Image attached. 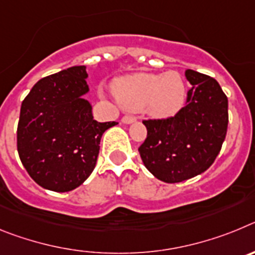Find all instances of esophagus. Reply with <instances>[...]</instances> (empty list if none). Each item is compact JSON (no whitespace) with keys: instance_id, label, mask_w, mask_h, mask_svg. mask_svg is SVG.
<instances>
[{"instance_id":"obj_1","label":"esophagus","mask_w":255,"mask_h":255,"mask_svg":"<svg viewBox=\"0 0 255 255\" xmlns=\"http://www.w3.org/2000/svg\"><path fill=\"white\" fill-rule=\"evenodd\" d=\"M121 121H123L124 124H132L136 121V117L130 116V115H126V116H124L123 119H121Z\"/></svg>"}]
</instances>
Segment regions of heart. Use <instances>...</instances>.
Here are the masks:
<instances>
[{"label":"heart","instance_id":"1","mask_svg":"<svg viewBox=\"0 0 255 255\" xmlns=\"http://www.w3.org/2000/svg\"><path fill=\"white\" fill-rule=\"evenodd\" d=\"M114 93L123 107L141 110L153 117H170L184 107L186 85L176 71L164 74H134L117 79Z\"/></svg>","mask_w":255,"mask_h":255}]
</instances>
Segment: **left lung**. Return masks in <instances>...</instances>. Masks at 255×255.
Instances as JSON below:
<instances>
[{
  "label": "left lung",
  "instance_id": "obj_1",
  "mask_svg": "<svg viewBox=\"0 0 255 255\" xmlns=\"http://www.w3.org/2000/svg\"><path fill=\"white\" fill-rule=\"evenodd\" d=\"M191 89L175 116L144 120L147 139L139 147L141 161L153 176L168 184L200 175L211 167L226 138L229 102L213 78L185 71Z\"/></svg>",
  "mask_w": 255,
  "mask_h": 255
}]
</instances>
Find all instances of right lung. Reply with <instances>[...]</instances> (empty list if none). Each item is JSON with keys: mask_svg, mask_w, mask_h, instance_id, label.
Listing matches in <instances>:
<instances>
[{"mask_svg": "<svg viewBox=\"0 0 255 255\" xmlns=\"http://www.w3.org/2000/svg\"><path fill=\"white\" fill-rule=\"evenodd\" d=\"M85 66H73L40 79L20 108L17 152L38 185L57 193L74 190L96 167L103 132L115 121L98 123Z\"/></svg>", "mask_w": 255, "mask_h": 255, "instance_id": "right-lung-1", "label": "right lung"}]
</instances>
